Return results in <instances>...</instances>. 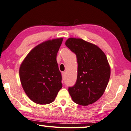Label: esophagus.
<instances>
[{"label":"esophagus","instance_id":"obj_1","mask_svg":"<svg viewBox=\"0 0 131 131\" xmlns=\"http://www.w3.org/2000/svg\"><path fill=\"white\" fill-rule=\"evenodd\" d=\"M66 72H62V76H63V78L66 77Z\"/></svg>","mask_w":131,"mask_h":131}]
</instances>
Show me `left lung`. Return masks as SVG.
Returning a JSON list of instances; mask_svg holds the SVG:
<instances>
[{"label": "left lung", "instance_id": "1", "mask_svg": "<svg viewBox=\"0 0 131 131\" xmlns=\"http://www.w3.org/2000/svg\"><path fill=\"white\" fill-rule=\"evenodd\" d=\"M66 45L76 54L78 75L73 86L68 88L77 104L88 106L104 93L110 77V67L104 53L98 46L79 38H70Z\"/></svg>", "mask_w": 131, "mask_h": 131}]
</instances>
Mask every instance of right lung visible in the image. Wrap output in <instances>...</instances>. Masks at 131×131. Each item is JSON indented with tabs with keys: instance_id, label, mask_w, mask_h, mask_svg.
Returning <instances> with one entry per match:
<instances>
[{
	"instance_id": "add662e5",
	"label": "right lung",
	"mask_w": 131,
	"mask_h": 131,
	"mask_svg": "<svg viewBox=\"0 0 131 131\" xmlns=\"http://www.w3.org/2000/svg\"><path fill=\"white\" fill-rule=\"evenodd\" d=\"M63 38L44 42L34 48L21 63L19 74L23 89L39 104L53 102L62 88L56 56Z\"/></svg>"
}]
</instances>
